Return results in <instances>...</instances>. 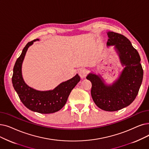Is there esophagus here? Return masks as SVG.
Here are the masks:
<instances>
[{
	"instance_id": "obj_1",
	"label": "esophagus",
	"mask_w": 149,
	"mask_h": 149,
	"mask_svg": "<svg viewBox=\"0 0 149 149\" xmlns=\"http://www.w3.org/2000/svg\"><path fill=\"white\" fill-rule=\"evenodd\" d=\"M86 75H87V72H86V70L82 69V70H80L79 71V75H80V78L81 79H85L86 77Z\"/></svg>"
}]
</instances>
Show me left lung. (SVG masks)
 <instances>
[{
	"label": "left lung",
	"instance_id": "left-lung-1",
	"mask_svg": "<svg viewBox=\"0 0 149 149\" xmlns=\"http://www.w3.org/2000/svg\"><path fill=\"white\" fill-rule=\"evenodd\" d=\"M107 46H113L124 68L118 79L107 83L100 74L91 72L86 79L92 83V98L99 108L107 111L120 110L131 103L138 95L143 79L141 58L131 42L124 35L107 32Z\"/></svg>",
	"mask_w": 149,
	"mask_h": 149
}]
</instances>
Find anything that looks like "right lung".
Masks as SVG:
<instances>
[{
    "label": "right lung",
    "instance_id": "add662e5",
    "mask_svg": "<svg viewBox=\"0 0 149 149\" xmlns=\"http://www.w3.org/2000/svg\"><path fill=\"white\" fill-rule=\"evenodd\" d=\"M36 41L39 39L28 42L17 59L12 77L13 86L23 104L30 110L41 114L54 113L60 110L66 104L71 91L80 81V78L77 74L72 79L48 91H39L29 86L22 77V63L29 47Z\"/></svg>",
    "mask_w": 149,
    "mask_h": 149
}]
</instances>
